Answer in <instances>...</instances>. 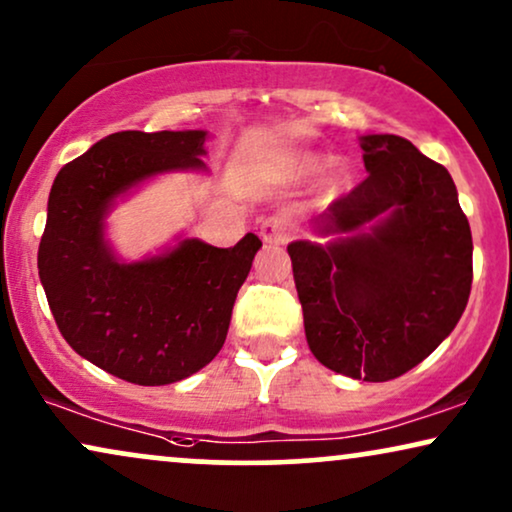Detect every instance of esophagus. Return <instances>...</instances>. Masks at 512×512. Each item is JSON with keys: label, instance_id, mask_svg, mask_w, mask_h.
<instances>
[{"label": "esophagus", "instance_id": "34e87169", "mask_svg": "<svg viewBox=\"0 0 512 512\" xmlns=\"http://www.w3.org/2000/svg\"><path fill=\"white\" fill-rule=\"evenodd\" d=\"M260 236L264 243L269 245H281L288 241V219L286 215H271L262 222Z\"/></svg>", "mask_w": 512, "mask_h": 512}]
</instances>
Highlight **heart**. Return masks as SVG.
<instances>
[{
	"instance_id": "b5f03b06",
	"label": "heart",
	"mask_w": 512,
	"mask_h": 512,
	"mask_svg": "<svg viewBox=\"0 0 512 512\" xmlns=\"http://www.w3.org/2000/svg\"><path fill=\"white\" fill-rule=\"evenodd\" d=\"M328 163H331V158H328V155L302 153L295 158V170H297V174H302V177H314V174H319ZM345 179H347V172L338 167V170L328 177V189L331 191L340 189V186L345 184Z\"/></svg>"
}]
</instances>
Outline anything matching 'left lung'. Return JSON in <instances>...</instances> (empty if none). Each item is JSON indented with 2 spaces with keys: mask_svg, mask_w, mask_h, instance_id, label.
Segmentation results:
<instances>
[{
  "mask_svg": "<svg viewBox=\"0 0 512 512\" xmlns=\"http://www.w3.org/2000/svg\"><path fill=\"white\" fill-rule=\"evenodd\" d=\"M368 177L295 241L309 349L347 378H399L456 328L472 286V236L444 165L394 134L361 137Z\"/></svg>",
  "mask_w": 512,
  "mask_h": 512,
  "instance_id": "1",
  "label": "left lung"
}]
</instances>
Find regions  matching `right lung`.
I'll list each match as a JSON object with an SVG mask.
<instances>
[{"label": "right lung", "mask_w": 512, "mask_h": 512, "mask_svg": "<svg viewBox=\"0 0 512 512\" xmlns=\"http://www.w3.org/2000/svg\"><path fill=\"white\" fill-rule=\"evenodd\" d=\"M203 129L115 132L61 167L37 267L58 331L80 357L134 385H170L208 366L229 331L238 288L262 241L234 248L184 238L120 262L106 241L115 200L155 174L205 170Z\"/></svg>", "instance_id": "right-lung-1"}]
</instances>
